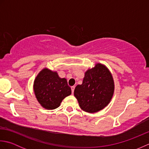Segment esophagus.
<instances>
[{
    "label": "esophagus",
    "mask_w": 149,
    "mask_h": 149,
    "mask_svg": "<svg viewBox=\"0 0 149 149\" xmlns=\"http://www.w3.org/2000/svg\"><path fill=\"white\" fill-rule=\"evenodd\" d=\"M74 89H75V86H73L71 87V90H72V93H74Z\"/></svg>",
    "instance_id": "esophagus-1"
}]
</instances>
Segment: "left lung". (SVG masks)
I'll return each mask as SVG.
<instances>
[{
    "mask_svg": "<svg viewBox=\"0 0 149 149\" xmlns=\"http://www.w3.org/2000/svg\"><path fill=\"white\" fill-rule=\"evenodd\" d=\"M115 83L111 73L106 66L97 63L85 72L82 84L74 90L79 106L88 113H96L106 107L111 100Z\"/></svg>",
    "mask_w": 149,
    "mask_h": 149,
    "instance_id": "8db88e82",
    "label": "left lung"
}]
</instances>
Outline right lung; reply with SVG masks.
Masks as SVG:
<instances>
[{
	"label": "right lung",
	"mask_w": 149,
	"mask_h": 149,
	"mask_svg": "<svg viewBox=\"0 0 149 149\" xmlns=\"http://www.w3.org/2000/svg\"><path fill=\"white\" fill-rule=\"evenodd\" d=\"M37 100L43 108L54 109L62 100L72 93L65 78L59 77L58 73L45 68L37 75L33 84Z\"/></svg>",
	"instance_id": "add662e5"
}]
</instances>
